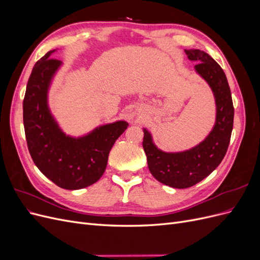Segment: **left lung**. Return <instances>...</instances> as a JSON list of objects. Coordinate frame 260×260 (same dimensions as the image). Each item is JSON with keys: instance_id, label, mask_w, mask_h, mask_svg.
<instances>
[{"instance_id": "obj_1", "label": "left lung", "mask_w": 260, "mask_h": 260, "mask_svg": "<svg viewBox=\"0 0 260 260\" xmlns=\"http://www.w3.org/2000/svg\"><path fill=\"white\" fill-rule=\"evenodd\" d=\"M190 60L198 61L195 70L207 81L216 99L217 117L214 129L201 144L181 153H165L157 148L146 129L143 148L153 177L162 184L186 188L199 183L214 171L229 147L233 129L234 107L225 74L209 54L201 50H185Z\"/></svg>"}]
</instances>
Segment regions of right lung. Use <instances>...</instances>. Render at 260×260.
<instances>
[{
  "label": "right lung",
  "instance_id": "obj_1",
  "mask_svg": "<svg viewBox=\"0 0 260 260\" xmlns=\"http://www.w3.org/2000/svg\"><path fill=\"white\" fill-rule=\"evenodd\" d=\"M48 52L31 72L22 102L23 127L29 153L36 166L57 186L79 190L103 176L109 152L128 122L117 121L96 128L90 135L66 137L50 114L46 96L60 60Z\"/></svg>",
  "mask_w": 260,
  "mask_h": 260
}]
</instances>
